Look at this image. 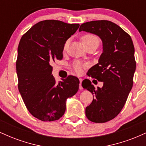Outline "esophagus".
Wrapping results in <instances>:
<instances>
[{
  "instance_id": "1",
  "label": "esophagus",
  "mask_w": 146,
  "mask_h": 146,
  "mask_svg": "<svg viewBox=\"0 0 146 146\" xmlns=\"http://www.w3.org/2000/svg\"><path fill=\"white\" fill-rule=\"evenodd\" d=\"M82 79L80 78V87H79V88H80V90H82L83 89L82 86Z\"/></svg>"
}]
</instances>
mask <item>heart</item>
Instances as JSON below:
<instances>
[{
    "label": "heart",
    "mask_w": 146,
    "mask_h": 146,
    "mask_svg": "<svg viewBox=\"0 0 146 146\" xmlns=\"http://www.w3.org/2000/svg\"><path fill=\"white\" fill-rule=\"evenodd\" d=\"M82 42L84 46L88 44H93V43H98V44L99 43H100V40H99L98 37L93 34H86L84 35V36H83L82 37ZM68 44H69V40H68L65 42L64 44L63 48L64 51L67 48ZM83 68L84 65L82 64L80 62H75L74 64H73V69H74V71L76 72L77 73H78V74H80V73H82Z\"/></svg>",
    "instance_id": "obj_1"
}]
</instances>
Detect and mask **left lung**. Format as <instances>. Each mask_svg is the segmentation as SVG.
Segmentation results:
<instances>
[{
    "mask_svg": "<svg viewBox=\"0 0 146 146\" xmlns=\"http://www.w3.org/2000/svg\"><path fill=\"white\" fill-rule=\"evenodd\" d=\"M79 31L97 35L102 41L103 52L88 75L103 82V86L95 88L90 81L82 85L94 95L86 108V117L95 123H105L121 112L132 88L136 69L135 47L130 35L111 21L87 22Z\"/></svg>",
    "mask_w": 146,
    "mask_h": 146,
    "instance_id": "1",
    "label": "left lung"
}]
</instances>
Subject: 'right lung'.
<instances>
[{
  "label": "right lung",
  "instance_id": "1",
  "mask_svg": "<svg viewBox=\"0 0 146 146\" xmlns=\"http://www.w3.org/2000/svg\"><path fill=\"white\" fill-rule=\"evenodd\" d=\"M79 27L46 20L33 25L20 41L16 60L18 90L29 113L41 121H56L62 117L66 100L79 89V79L73 75L57 84L51 66L55 60L62 59L64 44Z\"/></svg>",
  "mask_w": 146,
  "mask_h": 146
}]
</instances>
